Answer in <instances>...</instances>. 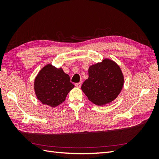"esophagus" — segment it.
I'll use <instances>...</instances> for the list:
<instances>
[{
    "label": "esophagus",
    "instance_id": "34e87169",
    "mask_svg": "<svg viewBox=\"0 0 159 159\" xmlns=\"http://www.w3.org/2000/svg\"><path fill=\"white\" fill-rule=\"evenodd\" d=\"M75 87L78 88H81V82L77 83V84H75Z\"/></svg>",
    "mask_w": 159,
    "mask_h": 159
}]
</instances>
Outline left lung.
Wrapping results in <instances>:
<instances>
[{
    "label": "left lung",
    "instance_id": "8db88e82",
    "mask_svg": "<svg viewBox=\"0 0 159 159\" xmlns=\"http://www.w3.org/2000/svg\"><path fill=\"white\" fill-rule=\"evenodd\" d=\"M88 74V78L81 88L95 105L102 106L112 102L121 93L124 76L120 67L113 60L105 58L102 62L90 66Z\"/></svg>",
    "mask_w": 159,
    "mask_h": 159
}]
</instances>
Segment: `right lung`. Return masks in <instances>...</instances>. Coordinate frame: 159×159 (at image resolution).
<instances>
[{
  "mask_svg": "<svg viewBox=\"0 0 159 159\" xmlns=\"http://www.w3.org/2000/svg\"><path fill=\"white\" fill-rule=\"evenodd\" d=\"M74 88L70 75L61 68L48 64L36 76L34 89L37 99L43 105L56 107L63 103L67 95Z\"/></svg>",
  "mask_w": 159,
  "mask_h": 159,
  "instance_id": "1",
  "label": "right lung"
}]
</instances>
